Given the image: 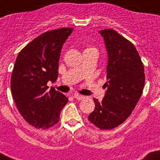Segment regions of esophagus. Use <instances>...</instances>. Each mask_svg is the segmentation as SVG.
<instances>
[{
  "mask_svg": "<svg viewBox=\"0 0 160 160\" xmlns=\"http://www.w3.org/2000/svg\"><path fill=\"white\" fill-rule=\"evenodd\" d=\"M74 97L78 101H81V100L85 99V96H81V95H74Z\"/></svg>",
  "mask_w": 160,
  "mask_h": 160,
  "instance_id": "1",
  "label": "esophagus"
}]
</instances>
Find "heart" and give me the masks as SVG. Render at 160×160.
<instances>
[{
	"label": "heart",
	"instance_id": "1",
	"mask_svg": "<svg viewBox=\"0 0 160 160\" xmlns=\"http://www.w3.org/2000/svg\"><path fill=\"white\" fill-rule=\"evenodd\" d=\"M85 51H95L97 53V49H96V48H93V47H89L87 48H85Z\"/></svg>",
	"mask_w": 160,
	"mask_h": 160
}]
</instances>
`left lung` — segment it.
I'll return each instance as SVG.
<instances>
[{
  "label": "left lung",
  "instance_id": "1",
  "mask_svg": "<svg viewBox=\"0 0 160 160\" xmlns=\"http://www.w3.org/2000/svg\"><path fill=\"white\" fill-rule=\"evenodd\" d=\"M108 53L107 90L102 101L94 99L95 110L88 117L102 130L117 128L134 110L144 87V66L136 48L113 29L99 32Z\"/></svg>",
  "mask_w": 160,
  "mask_h": 160
}]
</instances>
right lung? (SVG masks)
<instances>
[{
	"mask_svg": "<svg viewBox=\"0 0 160 160\" xmlns=\"http://www.w3.org/2000/svg\"><path fill=\"white\" fill-rule=\"evenodd\" d=\"M73 28L48 31L26 45L18 53L11 78V89L22 118L36 128L47 129L59 120L68 98L47 83L58 78L63 44Z\"/></svg>",
	"mask_w": 160,
	"mask_h": 160,
	"instance_id": "obj_1",
	"label": "right lung"
}]
</instances>
